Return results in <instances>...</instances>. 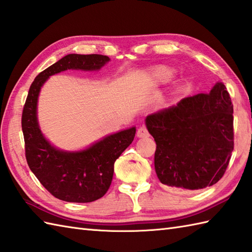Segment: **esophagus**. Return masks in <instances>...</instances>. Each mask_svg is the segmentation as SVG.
Masks as SVG:
<instances>
[{
    "mask_svg": "<svg viewBox=\"0 0 252 252\" xmlns=\"http://www.w3.org/2000/svg\"><path fill=\"white\" fill-rule=\"evenodd\" d=\"M136 135H137V137H148L149 136V132L147 130V127L145 126H140V129L137 130Z\"/></svg>",
    "mask_w": 252,
    "mask_h": 252,
    "instance_id": "esophagus-1",
    "label": "esophagus"
}]
</instances>
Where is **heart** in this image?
I'll use <instances>...</instances> for the list:
<instances>
[{
  "instance_id": "1",
  "label": "heart",
  "mask_w": 252,
  "mask_h": 252,
  "mask_svg": "<svg viewBox=\"0 0 252 252\" xmlns=\"http://www.w3.org/2000/svg\"><path fill=\"white\" fill-rule=\"evenodd\" d=\"M173 76V70L169 67L158 66L147 73V80L152 85H159L167 82Z\"/></svg>"
}]
</instances>
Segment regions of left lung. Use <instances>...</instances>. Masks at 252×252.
<instances>
[{
    "label": "left lung",
    "mask_w": 252,
    "mask_h": 252,
    "mask_svg": "<svg viewBox=\"0 0 252 252\" xmlns=\"http://www.w3.org/2000/svg\"><path fill=\"white\" fill-rule=\"evenodd\" d=\"M233 104L225 85L181 99L146 117L162 184L201 189L221 180L234 149Z\"/></svg>",
    "instance_id": "obj_1"
}]
</instances>
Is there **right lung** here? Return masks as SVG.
Masks as SVG:
<instances>
[{"label": "right lung", "mask_w": 252, "mask_h": 252, "mask_svg": "<svg viewBox=\"0 0 252 252\" xmlns=\"http://www.w3.org/2000/svg\"><path fill=\"white\" fill-rule=\"evenodd\" d=\"M108 62V56L98 54L66 55L37 74L27 96L21 116L27 162L40 183L63 201L91 202L103 197L111 184L115 161L134 140L136 129L106 136L81 152L60 151L45 140L37 123L40 90L53 74L67 69L98 70Z\"/></svg>", "instance_id": "right-lung-1"}]
</instances>
